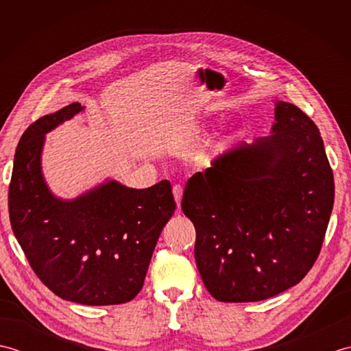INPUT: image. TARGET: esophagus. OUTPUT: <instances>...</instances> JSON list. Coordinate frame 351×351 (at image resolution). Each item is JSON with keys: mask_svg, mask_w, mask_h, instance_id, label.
Returning a JSON list of instances; mask_svg holds the SVG:
<instances>
[{"mask_svg": "<svg viewBox=\"0 0 351 351\" xmlns=\"http://www.w3.org/2000/svg\"><path fill=\"white\" fill-rule=\"evenodd\" d=\"M182 185L181 184H175L173 185V196H175V200H176V205L178 208L181 206V199H182Z\"/></svg>", "mask_w": 351, "mask_h": 351, "instance_id": "obj_1", "label": "esophagus"}]
</instances>
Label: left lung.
I'll return each instance as SVG.
<instances>
[{
    "label": "left lung",
    "instance_id": "8db88e82",
    "mask_svg": "<svg viewBox=\"0 0 351 351\" xmlns=\"http://www.w3.org/2000/svg\"><path fill=\"white\" fill-rule=\"evenodd\" d=\"M271 136L241 143L185 185L195 256L219 302H259L299 283L322 250L333 171L314 121L279 101Z\"/></svg>",
    "mask_w": 351,
    "mask_h": 351
}]
</instances>
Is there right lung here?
I'll return each mask as SVG.
<instances>
[{"label":"right lung","mask_w":351,"mask_h":351,"mask_svg":"<svg viewBox=\"0 0 351 351\" xmlns=\"http://www.w3.org/2000/svg\"><path fill=\"white\" fill-rule=\"evenodd\" d=\"M81 110L71 104L22 134L9 185L10 225L33 271L56 295L90 306L121 304L143 288L176 202L167 180L143 190L110 181L75 200L52 196L40 171L45 134Z\"/></svg>","instance_id":"right-lung-1"}]
</instances>
